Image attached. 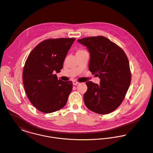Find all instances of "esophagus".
<instances>
[{
    "mask_svg": "<svg viewBox=\"0 0 153 153\" xmlns=\"http://www.w3.org/2000/svg\"><path fill=\"white\" fill-rule=\"evenodd\" d=\"M72 82H73V84H74V85H77L78 84H79V82H78V81H76V80H74Z\"/></svg>",
    "mask_w": 153,
    "mask_h": 153,
    "instance_id": "1",
    "label": "esophagus"
}]
</instances>
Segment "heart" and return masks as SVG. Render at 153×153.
Listing matches in <instances>:
<instances>
[{"instance_id":"1","label":"heart","mask_w":153,"mask_h":153,"mask_svg":"<svg viewBox=\"0 0 153 153\" xmlns=\"http://www.w3.org/2000/svg\"><path fill=\"white\" fill-rule=\"evenodd\" d=\"M83 50H79V51H82Z\"/></svg>"}]
</instances>
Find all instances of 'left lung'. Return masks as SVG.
Masks as SVG:
<instances>
[{"label": "left lung", "mask_w": 153, "mask_h": 153, "mask_svg": "<svg viewBox=\"0 0 153 153\" xmlns=\"http://www.w3.org/2000/svg\"><path fill=\"white\" fill-rule=\"evenodd\" d=\"M78 42L90 53L89 70L101 79L100 84L86 82L85 104L95 113L108 114L121 104L129 87L131 72L128 57L121 48L102 36Z\"/></svg>", "instance_id": "left-lung-1"}]
</instances>
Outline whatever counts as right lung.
Segmentation results:
<instances>
[{
	"label": "right lung",
	"mask_w": 153,
	"mask_h": 153,
	"mask_svg": "<svg viewBox=\"0 0 153 153\" xmlns=\"http://www.w3.org/2000/svg\"><path fill=\"white\" fill-rule=\"evenodd\" d=\"M75 40H45L33 49L25 61L22 72L25 93L31 104L43 113L57 111L67 102L72 90V82L58 79L54 74L60 72Z\"/></svg>",
	"instance_id": "right-lung-1"
}]
</instances>
